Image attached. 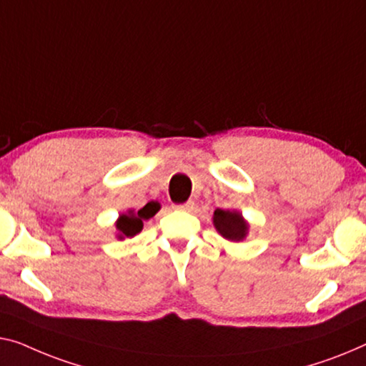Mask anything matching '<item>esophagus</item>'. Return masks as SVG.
I'll return each mask as SVG.
<instances>
[{
  "mask_svg": "<svg viewBox=\"0 0 366 366\" xmlns=\"http://www.w3.org/2000/svg\"><path fill=\"white\" fill-rule=\"evenodd\" d=\"M194 207H195L194 202H192V200H189V202H185V204L174 205V209H176V210H184V212H192V210H194Z\"/></svg>",
  "mask_w": 366,
  "mask_h": 366,
  "instance_id": "34e87169",
  "label": "esophagus"
}]
</instances>
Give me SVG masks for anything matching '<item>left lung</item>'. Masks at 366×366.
I'll use <instances>...</instances> for the list:
<instances>
[{
  "mask_svg": "<svg viewBox=\"0 0 366 366\" xmlns=\"http://www.w3.org/2000/svg\"><path fill=\"white\" fill-rule=\"evenodd\" d=\"M214 225L218 230V233L223 238L230 239V242H239L247 237L248 225L243 220L242 214L230 210H222L217 209L214 212Z\"/></svg>",
  "mask_w": 366,
  "mask_h": 366,
  "instance_id": "1",
  "label": "left lung"
}]
</instances>
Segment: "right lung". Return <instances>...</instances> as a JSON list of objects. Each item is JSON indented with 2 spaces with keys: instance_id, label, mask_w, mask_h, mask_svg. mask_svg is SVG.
I'll list each match as a JSON object with an SVG mask.
<instances>
[{
  "instance_id": "right-lung-1",
  "label": "right lung",
  "mask_w": 366,
  "mask_h": 366,
  "mask_svg": "<svg viewBox=\"0 0 366 366\" xmlns=\"http://www.w3.org/2000/svg\"><path fill=\"white\" fill-rule=\"evenodd\" d=\"M157 210H159V204H156V202H149V204H146L143 209L138 210V214H134V212L123 214L117 222L119 238L134 237L136 233H139L143 230V222L149 220L151 217H154Z\"/></svg>"
}]
</instances>
